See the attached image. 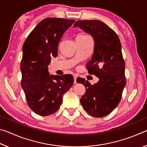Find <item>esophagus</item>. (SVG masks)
<instances>
[{
	"instance_id": "34e87169",
	"label": "esophagus",
	"mask_w": 147,
	"mask_h": 147,
	"mask_svg": "<svg viewBox=\"0 0 147 147\" xmlns=\"http://www.w3.org/2000/svg\"><path fill=\"white\" fill-rule=\"evenodd\" d=\"M77 76L76 75H74L73 78H74V84H76V79H77Z\"/></svg>"
}]
</instances>
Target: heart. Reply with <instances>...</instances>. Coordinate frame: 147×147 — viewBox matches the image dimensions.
Masks as SVG:
<instances>
[{
  "instance_id": "b5f03b06",
  "label": "heart",
  "mask_w": 147,
  "mask_h": 147,
  "mask_svg": "<svg viewBox=\"0 0 147 147\" xmlns=\"http://www.w3.org/2000/svg\"><path fill=\"white\" fill-rule=\"evenodd\" d=\"M79 36H84V35H79Z\"/></svg>"
}]
</instances>
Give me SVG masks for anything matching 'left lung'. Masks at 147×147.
Instances as JSON below:
<instances>
[{"label":"left lung","instance_id":"8db88e82","mask_svg":"<svg viewBox=\"0 0 147 147\" xmlns=\"http://www.w3.org/2000/svg\"><path fill=\"white\" fill-rule=\"evenodd\" d=\"M76 26L93 36L94 53L86 69L89 74L99 78L94 85L84 78H77V82L82 84L86 89L80 103L90 115L103 117L118 106L126 86L121 42L115 31L100 21H77L74 24Z\"/></svg>","mask_w":147,"mask_h":147}]
</instances>
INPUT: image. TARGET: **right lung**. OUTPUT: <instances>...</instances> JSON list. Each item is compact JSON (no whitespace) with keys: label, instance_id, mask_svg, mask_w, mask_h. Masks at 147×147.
<instances>
[{"label":"right lung","instance_id":"add662e5","mask_svg":"<svg viewBox=\"0 0 147 147\" xmlns=\"http://www.w3.org/2000/svg\"><path fill=\"white\" fill-rule=\"evenodd\" d=\"M74 20L46 18L24 41L21 63V87L28 106L34 112L47 116L58 110L63 95L73 84L71 74L49 75L48 65L58 55V43Z\"/></svg>","mask_w":147,"mask_h":147}]
</instances>
